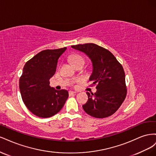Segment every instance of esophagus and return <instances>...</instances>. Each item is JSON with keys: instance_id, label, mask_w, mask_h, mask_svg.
I'll use <instances>...</instances> for the list:
<instances>
[{"instance_id": "34e87169", "label": "esophagus", "mask_w": 156, "mask_h": 156, "mask_svg": "<svg viewBox=\"0 0 156 156\" xmlns=\"http://www.w3.org/2000/svg\"><path fill=\"white\" fill-rule=\"evenodd\" d=\"M76 94V92H73V91H69V96H72V95H73V94Z\"/></svg>"}]
</instances>
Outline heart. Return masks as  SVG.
<instances>
[{
  "instance_id": "b5f03b06",
  "label": "heart",
  "mask_w": 156,
  "mask_h": 156,
  "mask_svg": "<svg viewBox=\"0 0 156 156\" xmlns=\"http://www.w3.org/2000/svg\"><path fill=\"white\" fill-rule=\"evenodd\" d=\"M70 60L71 62L73 64H75L78 62H84V60L83 58V56H81L79 54H74L72 55V56H70Z\"/></svg>"
}]
</instances>
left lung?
I'll list each match as a JSON object with an SVG mask.
<instances>
[{
    "instance_id": "left-lung-1",
    "label": "left lung",
    "mask_w": 156,
    "mask_h": 156,
    "mask_svg": "<svg viewBox=\"0 0 156 156\" xmlns=\"http://www.w3.org/2000/svg\"><path fill=\"white\" fill-rule=\"evenodd\" d=\"M91 59L93 71L89 80L96 84V93L87 92L83 105L87 114L98 119L110 116L119 109L127 94L125 73L122 64L111 52L92 43L72 45Z\"/></svg>"
}]
</instances>
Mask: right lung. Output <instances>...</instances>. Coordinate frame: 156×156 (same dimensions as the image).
Here are the masks:
<instances>
[{
    "mask_svg": "<svg viewBox=\"0 0 156 156\" xmlns=\"http://www.w3.org/2000/svg\"><path fill=\"white\" fill-rule=\"evenodd\" d=\"M66 49L42 51L28 60L23 68L20 79L21 98L28 109L37 116L48 118L56 115L68 98L67 90H57L49 85L58 60Z\"/></svg>",
    "mask_w": 156,
    "mask_h": 156,
    "instance_id": "add662e5",
    "label": "right lung"
}]
</instances>
